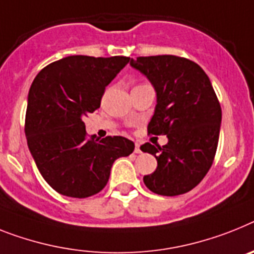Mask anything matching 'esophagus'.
I'll return each mask as SVG.
<instances>
[{
    "label": "esophagus",
    "instance_id": "obj_1",
    "mask_svg": "<svg viewBox=\"0 0 254 254\" xmlns=\"http://www.w3.org/2000/svg\"><path fill=\"white\" fill-rule=\"evenodd\" d=\"M134 152L135 153H140L142 150H140V144L139 143H135V148H134Z\"/></svg>",
    "mask_w": 254,
    "mask_h": 254
}]
</instances>
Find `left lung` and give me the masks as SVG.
<instances>
[{
  "mask_svg": "<svg viewBox=\"0 0 254 254\" xmlns=\"http://www.w3.org/2000/svg\"><path fill=\"white\" fill-rule=\"evenodd\" d=\"M130 65L156 91L148 133L168 138L163 147H140L157 160L144 185L163 196L189 192L210 169L218 144L222 111L209 77L199 64L174 55L131 58Z\"/></svg>",
  "mask_w": 254,
  "mask_h": 254,
  "instance_id": "8db88e82",
  "label": "left lung"
}]
</instances>
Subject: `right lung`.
I'll list each match as a JSON object with an SVG mask.
<instances>
[{
	"instance_id": "1",
	"label": "right lung",
	"mask_w": 254,
	"mask_h": 254,
	"mask_svg": "<svg viewBox=\"0 0 254 254\" xmlns=\"http://www.w3.org/2000/svg\"><path fill=\"white\" fill-rule=\"evenodd\" d=\"M129 61L71 55L46 65L32 82L25 138L40 173L57 192L78 199L95 195L107 185L115 160L134 151L124 137H87L84 123Z\"/></svg>"
}]
</instances>
